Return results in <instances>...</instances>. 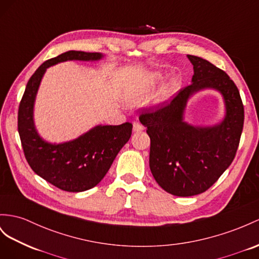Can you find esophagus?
I'll return each mask as SVG.
<instances>
[{
	"instance_id": "34e87169",
	"label": "esophagus",
	"mask_w": 259,
	"mask_h": 259,
	"mask_svg": "<svg viewBox=\"0 0 259 259\" xmlns=\"http://www.w3.org/2000/svg\"><path fill=\"white\" fill-rule=\"evenodd\" d=\"M144 128L143 125L140 122H134V132H139V131H142Z\"/></svg>"
}]
</instances>
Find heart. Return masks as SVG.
Listing matches in <instances>:
<instances>
[{"instance_id":"1","label":"heart","mask_w":259,"mask_h":259,"mask_svg":"<svg viewBox=\"0 0 259 259\" xmlns=\"http://www.w3.org/2000/svg\"><path fill=\"white\" fill-rule=\"evenodd\" d=\"M167 76V73L165 72H153L150 73L141 81L135 83L131 88L128 90L125 98L131 102H139L142 99L150 96L153 91L156 89L158 84H161ZM181 88V79L177 76L171 77L167 83H165L162 88L158 90L156 93L154 102L155 103H163L167 101L174 94H176L177 91Z\"/></svg>"}]
</instances>
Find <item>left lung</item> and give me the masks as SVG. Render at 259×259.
Wrapping results in <instances>:
<instances>
[{"label":"left lung","instance_id":"1","mask_svg":"<svg viewBox=\"0 0 259 259\" xmlns=\"http://www.w3.org/2000/svg\"><path fill=\"white\" fill-rule=\"evenodd\" d=\"M194 66L191 84L171 101L140 116L150 137V169L167 193L189 197L209 189L233 162L244 123V107L236 85L215 65L187 56ZM203 89L221 93L226 107L223 121L213 126H194L184 121L190 97Z\"/></svg>","mask_w":259,"mask_h":259}]
</instances>
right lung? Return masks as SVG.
Segmentation results:
<instances>
[{
	"mask_svg": "<svg viewBox=\"0 0 259 259\" xmlns=\"http://www.w3.org/2000/svg\"><path fill=\"white\" fill-rule=\"evenodd\" d=\"M99 52L66 51L44 62L31 75L18 108V134L24 154L35 173L54 186L70 193L89 190L107 174L119 151L129 141L132 124H98L82 136L62 143H51L38 134L34 106L44 74L64 61H99Z\"/></svg>",
	"mask_w": 259,
	"mask_h": 259,
	"instance_id": "right-lung-1",
	"label": "right lung"
}]
</instances>
